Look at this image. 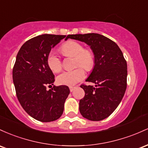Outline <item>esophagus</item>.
Returning a JSON list of instances; mask_svg holds the SVG:
<instances>
[{
    "mask_svg": "<svg viewBox=\"0 0 148 148\" xmlns=\"http://www.w3.org/2000/svg\"><path fill=\"white\" fill-rule=\"evenodd\" d=\"M75 88H76V87H69V89H70V91H71V92H73V90H74L75 89Z\"/></svg>",
    "mask_w": 148,
    "mask_h": 148,
    "instance_id": "1",
    "label": "esophagus"
}]
</instances>
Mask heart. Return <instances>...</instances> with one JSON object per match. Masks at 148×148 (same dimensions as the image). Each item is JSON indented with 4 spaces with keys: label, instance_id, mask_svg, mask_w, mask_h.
<instances>
[{
    "label": "heart",
    "instance_id": "obj_1",
    "mask_svg": "<svg viewBox=\"0 0 148 148\" xmlns=\"http://www.w3.org/2000/svg\"><path fill=\"white\" fill-rule=\"evenodd\" d=\"M61 50L65 56L75 58V68L81 66L86 71H90L94 67L95 62L94 53L90 49H84L82 45L79 42L70 40L61 46ZM47 62L52 72L59 73L62 69L60 57L53 51H51L48 54ZM84 76L85 73L84 70L81 68H77L73 71H65L59 75L56 78V81L59 84L71 86L82 80Z\"/></svg>",
    "mask_w": 148,
    "mask_h": 148
}]
</instances>
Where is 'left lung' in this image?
Masks as SVG:
<instances>
[{
    "label": "left lung",
    "instance_id": "obj_1",
    "mask_svg": "<svg viewBox=\"0 0 148 148\" xmlns=\"http://www.w3.org/2000/svg\"><path fill=\"white\" fill-rule=\"evenodd\" d=\"M68 37L90 46L95 58L94 69L86 81L96 85L80 86L85 95L79 101V112L89 120H103L114 112L124 95L127 61L118 45L103 35L92 33Z\"/></svg>",
    "mask_w": 148,
    "mask_h": 148
}]
</instances>
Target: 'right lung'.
Listing matches in <instances>:
<instances>
[{
	"instance_id": "obj_1",
	"label": "right lung",
	"mask_w": 148,
	"mask_h": 148,
	"mask_svg": "<svg viewBox=\"0 0 148 148\" xmlns=\"http://www.w3.org/2000/svg\"><path fill=\"white\" fill-rule=\"evenodd\" d=\"M69 37L43 34L26 41L16 57L12 78L17 99L24 110L42 122L56 120L63 114L64 103L70 93L67 86H52L54 75L47 65L52 48Z\"/></svg>"
}]
</instances>
